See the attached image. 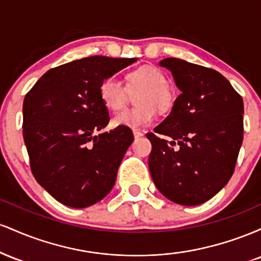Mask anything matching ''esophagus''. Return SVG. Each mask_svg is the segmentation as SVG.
I'll return each instance as SVG.
<instances>
[{"label":"esophagus","instance_id":"obj_1","mask_svg":"<svg viewBox=\"0 0 261 261\" xmlns=\"http://www.w3.org/2000/svg\"><path fill=\"white\" fill-rule=\"evenodd\" d=\"M143 136V133H141L139 130H134V137L135 139H141Z\"/></svg>","mask_w":261,"mask_h":261}]
</instances>
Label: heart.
Segmentation results:
<instances>
[{
  "instance_id": "obj_1",
  "label": "heart",
  "mask_w": 261,
  "mask_h": 261,
  "mask_svg": "<svg viewBox=\"0 0 261 261\" xmlns=\"http://www.w3.org/2000/svg\"><path fill=\"white\" fill-rule=\"evenodd\" d=\"M126 87L114 77L101 81L99 86L100 100L108 109L116 112L127 103L130 93L137 92L136 103L139 107L125 109L113 119L118 127L137 130L152 124L160 112H167L173 104V94L168 88V80L158 67L142 65L125 74Z\"/></svg>"
}]
</instances>
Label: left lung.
Wrapping results in <instances>:
<instances>
[{
	"label": "left lung",
	"instance_id": "1",
	"mask_svg": "<svg viewBox=\"0 0 261 261\" xmlns=\"http://www.w3.org/2000/svg\"><path fill=\"white\" fill-rule=\"evenodd\" d=\"M160 66L172 72L181 93L154 128L171 141L147 134L149 173L170 201L200 205L216 195L234 172L243 142V99L212 68L174 58L162 60Z\"/></svg>",
	"mask_w": 261,
	"mask_h": 261
}]
</instances>
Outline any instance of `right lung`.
<instances>
[{"label":"right lung","mask_w":261,"mask_h":261,"mask_svg":"<svg viewBox=\"0 0 261 261\" xmlns=\"http://www.w3.org/2000/svg\"><path fill=\"white\" fill-rule=\"evenodd\" d=\"M136 59L91 56L51 68L23 101V139L34 178L54 199L73 208L110 193L134 141L127 127L97 135L109 122L101 81Z\"/></svg>","instance_id":"1"}]
</instances>
